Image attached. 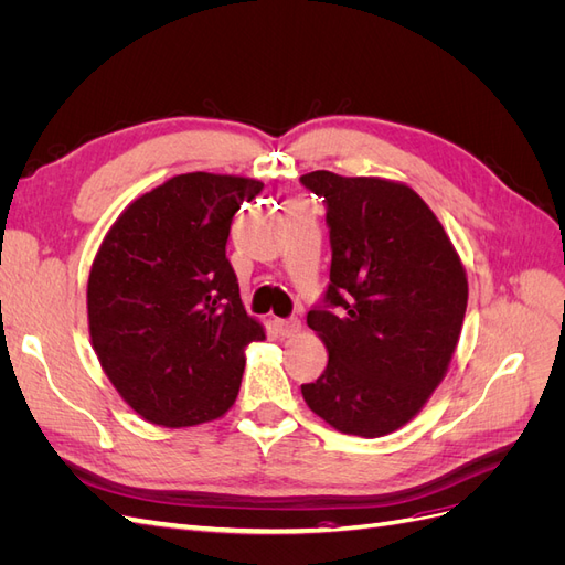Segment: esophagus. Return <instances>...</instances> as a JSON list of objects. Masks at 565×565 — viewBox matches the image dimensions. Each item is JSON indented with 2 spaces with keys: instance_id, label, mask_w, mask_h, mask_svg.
I'll list each match as a JSON object with an SVG mask.
<instances>
[{
  "instance_id": "esophagus-1",
  "label": "esophagus",
  "mask_w": 565,
  "mask_h": 565,
  "mask_svg": "<svg viewBox=\"0 0 565 565\" xmlns=\"http://www.w3.org/2000/svg\"><path fill=\"white\" fill-rule=\"evenodd\" d=\"M276 330L282 334V337H295L299 330H301V320L299 318H278L276 320Z\"/></svg>"
}]
</instances>
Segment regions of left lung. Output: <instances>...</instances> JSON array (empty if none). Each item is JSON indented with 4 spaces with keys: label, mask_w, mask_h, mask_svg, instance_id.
<instances>
[{
    "label": "left lung",
    "mask_w": 565,
    "mask_h": 565,
    "mask_svg": "<svg viewBox=\"0 0 565 565\" xmlns=\"http://www.w3.org/2000/svg\"><path fill=\"white\" fill-rule=\"evenodd\" d=\"M324 202L330 282L306 316L330 361L301 384L334 429L377 438L413 419L440 384L467 311V273L426 202L403 183L311 172Z\"/></svg>",
    "instance_id": "8db88e82"
}]
</instances>
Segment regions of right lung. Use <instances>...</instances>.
Instances as JSON below:
<instances>
[{
	"label": "right lung",
	"mask_w": 565,
	"mask_h": 565,
	"mask_svg": "<svg viewBox=\"0 0 565 565\" xmlns=\"http://www.w3.org/2000/svg\"><path fill=\"white\" fill-rule=\"evenodd\" d=\"M262 181L181 174L131 202L100 245L89 332L108 380L152 424L193 426L235 403L245 347L264 339L226 256Z\"/></svg>",
	"instance_id": "right-lung-1"
}]
</instances>
